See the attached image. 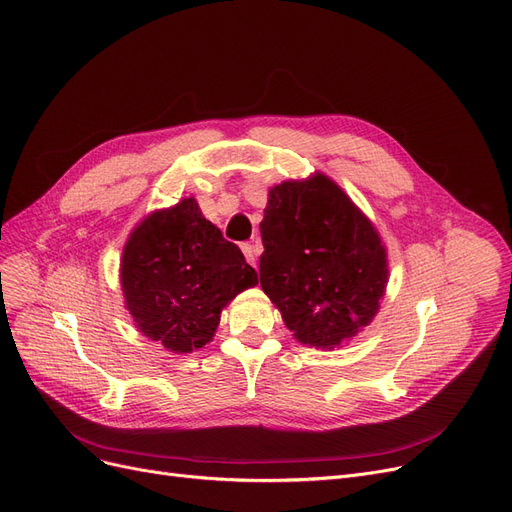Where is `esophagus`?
<instances>
[{
  "label": "esophagus",
  "instance_id": "1",
  "mask_svg": "<svg viewBox=\"0 0 512 512\" xmlns=\"http://www.w3.org/2000/svg\"><path fill=\"white\" fill-rule=\"evenodd\" d=\"M242 253H244V257H247V261L251 265H255L257 263V255L261 253V244L259 242H244L242 244Z\"/></svg>",
  "mask_w": 512,
  "mask_h": 512
}]
</instances>
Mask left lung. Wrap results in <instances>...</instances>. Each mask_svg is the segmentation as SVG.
<instances>
[{
  "instance_id": "left-lung-1",
  "label": "left lung",
  "mask_w": 512,
  "mask_h": 512,
  "mask_svg": "<svg viewBox=\"0 0 512 512\" xmlns=\"http://www.w3.org/2000/svg\"><path fill=\"white\" fill-rule=\"evenodd\" d=\"M259 228L261 288L299 343L330 351L379 314L389 282L383 238L328 175L270 188Z\"/></svg>"
}]
</instances>
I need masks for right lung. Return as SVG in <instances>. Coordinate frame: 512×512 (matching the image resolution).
<instances>
[{
	"mask_svg": "<svg viewBox=\"0 0 512 512\" xmlns=\"http://www.w3.org/2000/svg\"><path fill=\"white\" fill-rule=\"evenodd\" d=\"M255 284L257 272L192 196L148 213L123 247L125 309L146 339L173 353L213 341L221 309Z\"/></svg>",
	"mask_w": 512,
	"mask_h": 512,
	"instance_id": "1",
	"label": "right lung"
}]
</instances>
